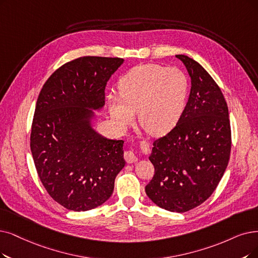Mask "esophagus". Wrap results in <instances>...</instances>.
<instances>
[{"instance_id": "obj_1", "label": "esophagus", "mask_w": 258, "mask_h": 258, "mask_svg": "<svg viewBox=\"0 0 258 258\" xmlns=\"http://www.w3.org/2000/svg\"><path fill=\"white\" fill-rule=\"evenodd\" d=\"M123 158H125V160H126V162L127 163H136V162H138V157H137V154L133 152V151H131V150H128V151H125V153H123Z\"/></svg>"}]
</instances>
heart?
<instances>
[{
	"label": "heart",
	"instance_id": "b5f03b06",
	"mask_svg": "<svg viewBox=\"0 0 258 258\" xmlns=\"http://www.w3.org/2000/svg\"><path fill=\"white\" fill-rule=\"evenodd\" d=\"M120 97H108L109 113L123 130L138 113L141 126L152 136H163L181 118L188 95V79L177 68L140 64L118 80Z\"/></svg>",
	"mask_w": 258,
	"mask_h": 258
}]
</instances>
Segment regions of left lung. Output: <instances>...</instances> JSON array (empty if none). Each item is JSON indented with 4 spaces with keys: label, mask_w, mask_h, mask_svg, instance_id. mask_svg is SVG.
Wrapping results in <instances>:
<instances>
[{
    "label": "left lung",
    "mask_w": 258,
    "mask_h": 258,
    "mask_svg": "<svg viewBox=\"0 0 258 258\" xmlns=\"http://www.w3.org/2000/svg\"><path fill=\"white\" fill-rule=\"evenodd\" d=\"M176 57L188 72L190 93L176 127L153 142L154 176L145 191L158 207L184 213L219 184L230 159L231 126L228 105L212 76L194 59Z\"/></svg>",
    "instance_id": "left-lung-1"
}]
</instances>
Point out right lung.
<instances>
[{
  "label": "right lung",
  "instance_id": "1",
  "mask_svg": "<svg viewBox=\"0 0 258 258\" xmlns=\"http://www.w3.org/2000/svg\"><path fill=\"white\" fill-rule=\"evenodd\" d=\"M121 58L86 56L60 67L37 99L30 133L38 176L63 208L85 212L105 203L125 166L123 141L99 135L94 111L105 106L108 80Z\"/></svg>",
  "mask_w": 258,
  "mask_h": 258
}]
</instances>
